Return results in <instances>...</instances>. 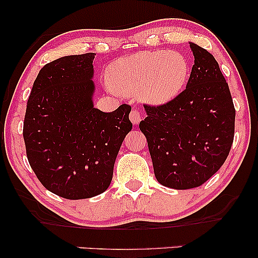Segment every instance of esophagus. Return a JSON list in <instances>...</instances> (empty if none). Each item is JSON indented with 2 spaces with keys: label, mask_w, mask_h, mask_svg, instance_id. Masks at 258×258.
<instances>
[{
  "label": "esophagus",
  "mask_w": 258,
  "mask_h": 258,
  "mask_svg": "<svg viewBox=\"0 0 258 258\" xmlns=\"http://www.w3.org/2000/svg\"><path fill=\"white\" fill-rule=\"evenodd\" d=\"M141 119H142V115H141V112L137 110V109H134V110L130 112V121H132L133 124H137Z\"/></svg>",
  "instance_id": "obj_1"
}]
</instances>
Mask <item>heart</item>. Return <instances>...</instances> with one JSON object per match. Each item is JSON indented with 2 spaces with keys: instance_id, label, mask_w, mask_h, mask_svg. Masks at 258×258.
I'll list each match as a JSON object with an SVG mask.
<instances>
[{
  "instance_id": "1",
  "label": "heart",
  "mask_w": 258,
  "mask_h": 258,
  "mask_svg": "<svg viewBox=\"0 0 258 258\" xmlns=\"http://www.w3.org/2000/svg\"><path fill=\"white\" fill-rule=\"evenodd\" d=\"M190 68L181 52L142 51L115 59L108 68V83L124 96L142 97L151 104H165L181 94Z\"/></svg>"
}]
</instances>
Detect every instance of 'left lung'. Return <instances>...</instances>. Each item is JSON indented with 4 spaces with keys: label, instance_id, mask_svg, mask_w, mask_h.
I'll list each match as a JSON object with an SVG mask.
<instances>
[{
    "label": "left lung",
    "instance_id": "8db88e82",
    "mask_svg": "<svg viewBox=\"0 0 258 258\" xmlns=\"http://www.w3.org/2000/svg\"><path fill=\"white\" fill-rule=\"evenodd\" d=\"M189 44L195 61L185 90L163 105L144 104L140 122L156 179L177 190L207 182L227 160L235 133L234 103L217 61Z\"/></svg>",
    "mask_w": 258,
    "mask_h": 258
}]
</instances>
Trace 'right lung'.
<instances>
[{
	"mask_svg": "<svg viewBox=\"0 0 258 258\" xmlns=\"http://www.w3.org/2000/svg\"><path fill=\"white\" fill-rule=\"evenodd\" d=\"M94 52L57 58L40 70L27 103V157L45 189L67 200L90 199L110 185L132 107H94Z\"/></svg>",
	"mask_w": 258,
	"mask_h": 258,
	"instance_id": "right-lung-1",
	"label": "right lung"
}]
</instances>
